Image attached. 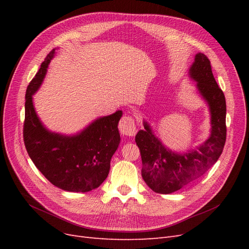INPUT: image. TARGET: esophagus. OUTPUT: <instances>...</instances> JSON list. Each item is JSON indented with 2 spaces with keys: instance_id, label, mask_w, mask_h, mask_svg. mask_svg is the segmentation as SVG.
I'll list each match as a JSON object with an SVG mask.
<instances>
[{
  "instance_id": "1",
  "label": "esophagus",
  "mask_w": 249,
  "mask_h": 249,
  "mask_svg": "<svg viewBox=\"0 0 249 249\" xmlns=\"http://www.w3.org/2000/svg\"><path fill=\"white\" fill-rule=\"evenodd\" d=\"M118 129L120 133L125 135V136H134L136 134V124H135V120L131 115H124L120 119Z\"/></svg>"
}]
</instances>
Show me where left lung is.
<instances>
[{"label": "left lung", "mask_w": 249, "mask_h": 249, "mask_svg": "<svg viewBox=\"0 0 249 249\" xmlns=\"http://www.w3.org/2000/svg\"><path fill=\"white\" fill-rule=\"evenodd\" d=\"M189 76L196 82L198 92L209 105L211 134L196 149L178 154L165 146L144 122V130L137 133L135 141L141 154L142 178L157 193H172L200 178L219 159L227 139L225 97L217 85L211 62L205 54L195 55Z\"/></svg>", "instance_id": "left-lung-1"}]
</instances>
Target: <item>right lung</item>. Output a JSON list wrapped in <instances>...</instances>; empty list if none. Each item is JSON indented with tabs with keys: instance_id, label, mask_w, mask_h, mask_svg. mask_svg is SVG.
<instances>
[{
	"instance_id": "obj_1",
	"label": "right lung",
	"mask_w": 249,
	"mask_h": 249,
	"mask_svg": "<svg viewBox=\"0 0 249 249\" xmlns=\"http://www.w3.org/2000/svg\"><path fill=\"white\" fill-rule=\"evenodd\" d=\"M54 55L55 49L27 88L25 146L35 166L53 185L70 192H88L108 177L111 158L120 142L117 125L123 111L97 118L72 136L49 131L36 114L32 95L40 87Z\"/></svg>"
}]
</instances>
